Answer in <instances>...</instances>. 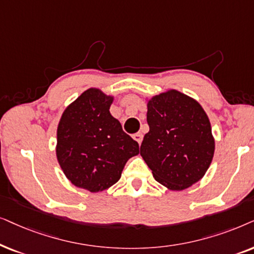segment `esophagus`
<instances>
[{"instance_id":"34e87169","label":"esophagus","mask_w":254,"mask_h":254,"mask_svg":"<svg viewBox=\"0 0 254 254\" xmlns=\"http://www.w3.org/2000/svg\"><path fill=\"white\" fill-rule=\"evenodd\" d=\"M132 138L137 141L138 144H141V140H143V133H140V132L134 133L133 136H132Z\"/></svg>"}]
</instances>
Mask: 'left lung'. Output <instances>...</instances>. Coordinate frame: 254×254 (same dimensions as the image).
Segmentation results:
<instances>
[{
	"label": "left lung",
	"instance_id": "1",
	"mask_svg": "<svg viewBox=\"0 0 254 254\" xmlns=\"http://www.w3.org/2000/svg\"><path fill=\"white\" fill-rule=\"evenodd\" d=\"M145 134L140 155L153 178L170 190L180 191L207 173L215 152L208 115L192 97L168 89L146 99Z\"/></svg>",
	"mask_w": 254,
	"mask_h": 254
}]
</instances>
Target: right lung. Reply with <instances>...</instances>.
I'll return each instance as SVG.
<instances>
[{"mask_svg":"<svg viewBox=\"0 0 254 254\" xmlns=\"http://www.w3.org/2000/svg\"><path fill=\"white\" fill-rule=\"evenodd\" d=\"M113 95L84 90L68 104L57 129L56 154L64 174L77 188L103 191L120 180L124 165L139 146L111 116Z\"/></svg>","mask_w":254,"mask_h":254,"instance_id":"1","label":"right lung"}]
</instances>
